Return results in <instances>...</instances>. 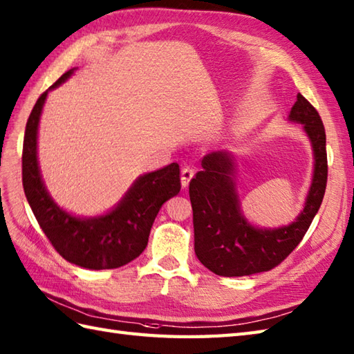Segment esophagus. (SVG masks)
Instances as JSON below:
<instances>
[{
  "label": "esophagus",
  "mask_w": 354,
  "mask_h": 354,
  "mask_svg": "<svg viewBox=\"0 0 354 354\" xmlns=\"http://www.w3.org/2000/svg\"><path fill=\"white\" fill-rule=\"evenodd\" d=\"M194 174H195V171H194L192 168H189V167H185V168L182 169V186H183V187L189 186V182L192 180Z\"/></svg>",
  "instance_id": "1"
}]
</instances>
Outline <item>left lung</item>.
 <instances>
[{"mask_svg": "<svg viewBox=\"0 0 354 354\" xmlns=\"http://www.w3.org/2000/svg\"><path fill=\"white\" fill-rule=\"evenodd\" d=\"M288 120L301 124L313 153L312 182L304 206L292 223L268 229L248 221L241 209L234 180L236 159L230 151L204 156L203 169L191 180L195 254L218 276L243 277L272 270L300 243L323 203L327 183L323 121L301 93L297 95Z\"/></svg>", "mask_w": 354, "mask_h": 354, "instance_id": "left-lung-1", "label": "left lung"}]
</instances>
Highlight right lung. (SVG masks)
<instances>
[{"instance_id":"add662e5","label":"right lung","mask_w":354,"mask_h":354,"mask_svg":"<svg viewBox=\"0 0 354 354\" xmlns=\"http://www.w3.org/2000/svg\"><path fill=\"white\" fill-rule=\"evenodd\" d=\"M69 69L50 86L31 111L22 148V185L39 225L57 253L86 270L120 268L142 253L165 201L180 192L177 163L139 176L124 197L103 215L78 216L60 207L44 183L37 160V130L48 92L74 74Z\"/></svg>"}]
</instances>
